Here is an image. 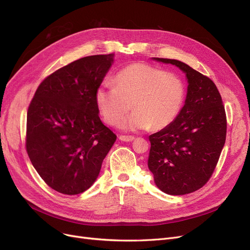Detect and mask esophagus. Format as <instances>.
<instances>
[{"instance_id":"34e87169","label":"esophagus","mask_w":250,"mask_h":250,"mask_svg":"<svg viewBox=\"0 0 250 250\" xmlns=\"http://www.w3.org/2000/svg\"><path fill=\"white\" fill-rule=\"evenodd\" d=\"M119 139L121 142H125V143H128V142H132L135 139L134 136H131V135H120L119 136Z\"/></svg>"}]
</instances>
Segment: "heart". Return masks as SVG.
Returning a JSON list of instances; mask_svg holds the SVG:
<instances>
[{"label":"heart","mask_w":250,"mask_h":250,"mask_svg":"<svg viewBox=\"0 0 250 250\" xmlns=\"http://www.w3.org/2000/svg\"><path fill=\"white\" fill-rule=\"evenodd\" d=\"M186 85L181 77L161 68L133 63L115 78V85L104 82L95 93L96 105L104 121L117 125L132 107L135 111L121 123L126 130H161L181 113Z\"/></svg>","instance_id":"1"}]
</instances>
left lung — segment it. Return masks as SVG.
<instances>
[{"label":"left lung","mask_w":250,"mask_h":250,"mask_svg":"<svg viewBox=\"0 0 250 250\" xmlns=\"http://www.w3.org/2000/svg\"><path fill=\"white\" fill-rule=\"evenodd\" d=\"M153 61L177 66L185 73V104L174 121L148 136L147 167L154 182L168 195H186L210 178L225 146L227 118L222 96L208 77L176 59Z\"/></svg>","instance_id":"obj_1"}]
</instances>
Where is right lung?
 Instances as JSON below:
<instances>
[{"label":"right lung","mask_w":250,"mask_h":250,"mask_svg":"<svg viewBox=\"0 0 250 250\" xmlns=\"http://www.w3.org/2000/svg\"><path fill=\"white\" fill-rule=\"evenodd\" d=\"M115 54L80 58L48 76L28 106L26 152L43 181L77 195L90 188L117 136L104 125L95 93Z\"/></svg>","instance_id":"obj_1"}]
</instances>
